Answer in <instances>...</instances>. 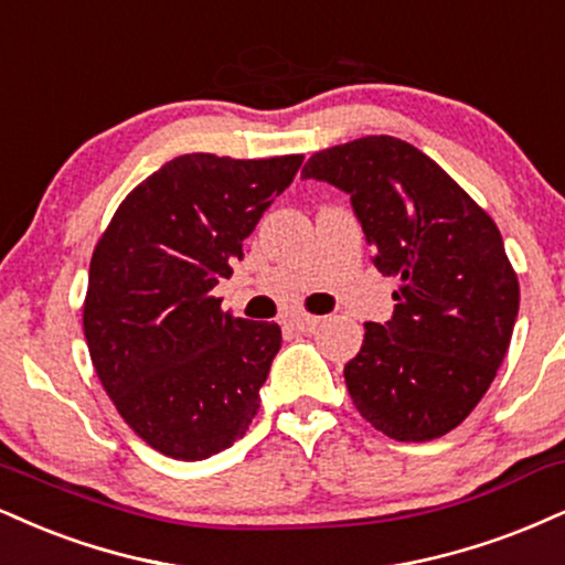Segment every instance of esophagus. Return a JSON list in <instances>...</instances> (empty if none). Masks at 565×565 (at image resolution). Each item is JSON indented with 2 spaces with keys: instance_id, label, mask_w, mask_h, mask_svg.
I'll return each instance as SVG.
<instances>
[{
  "instance_id": "obj_1",
  "label": "esophagus",
  "mask_w": 565,
  "mask_h": 565,
  "mask_svg": "<svg viewBox=\"0 0 565 565\" xmlns=\"http://www.w3.org/2000/svg\"><path fill=\"white\" fill-rule=\"evenodd\" d=\"M291 326H295L297 331H316L318 326H321L323 318H316V316H302V312H297V316L289 318Z\"/></svg>"
}]
</instances>
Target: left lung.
Instances as JSON below:
<instances>
[{"mask_svg":"<svg viewBox=\"0 0 565 565\" xmlns=\"http://www.w3.org/2000/svg\"><path fill=\"white\" fill-rule=\"evenodd\" d=\"M302 179L350 194L373 265L397 276L392 318L344 365L373 429L429 441L463 424L511 344L519 278L494 221L429 154L394 136L316 152Z\"/></svg>","mask_w":565,"mask_h":565,"instance_id":"8db88e82","label":"left lung"}]
</instances>
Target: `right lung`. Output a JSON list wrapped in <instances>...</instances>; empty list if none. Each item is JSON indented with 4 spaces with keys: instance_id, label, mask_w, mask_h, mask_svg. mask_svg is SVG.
<instances>
[{
    "instance_id": "obj_1",
    "label": "right lung",
    "mask_w": 565,
    "mask_h": 565,
    "mask_svg": "<svg viewBox=\"0 0 565 565\" xmlns=\"http://www.w3.org/2000/svg\"><path fill=\"white\" fill-rule=\"evenodd\" d=\"M300 166L181 154L120 202L94 247L88 355L126 424L168 458L223 452L260 407L281 329L223 312L210 291Z\"/></svg>"
}]
</instances>
